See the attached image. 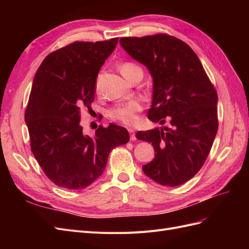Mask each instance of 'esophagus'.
<instances>
[{
	"instance_id": "1",
	"label": "esophagus",
	"mask_w": 249,
	"mask_h": 249,
	"mask_svg": "<svg viewBox=\"0 0 249 249\" xmlns=\"http://www.w3.org/2000/svg\"><path fill=\"white\" fill-rule=\"evenodd\" d=\"M127 131H129V133H130V135H131V140H136V136H135V131H134V129H132V127H129V129H127Z\"/></svg>"
}]
</instances>
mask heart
I'll list each match as a JSON object with an SVG mask.
<instances>
[{
	"label": "heart",
	"instance_id": "heart-1",
	"mask_svg": "<svg viewBox=\"0 0 249 249\" xmlns=\"http://www.w3.org/2000/svg\"><path fill=\"white\" fill-rule=\"evenodd\" d=\"M119 71L123 73V76L126 79L129 78L131 74L141 71L140 67L132 62H124L119 65ZM143 109V105L138 100H133L124 104L117 105V106L113 107L109 111V116L111 119L115 120V122L122 123L126 125H133L138 123V114Z\"/></svg>",
	"mask_w": 249,
	"mask_h": 249
}]
</instances>
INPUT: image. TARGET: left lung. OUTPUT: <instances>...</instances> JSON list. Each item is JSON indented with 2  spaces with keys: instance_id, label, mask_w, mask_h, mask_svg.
<instances>
[{
  "instance_id": "obj_1",
  "label": "left lung",
  "mask_w": 249,
  "mask_h": 249,
  "mask_svg": "<svg viewBox=\"0 0 249 249\" xmlns=\"http://www.w3.org/2000/svg\"><path fill=\"white\" fill-rule=\"evenodd\" d=\"M119 42L152 74L148 119L168 124L136 134L137 139L152 143L156 153L142 170L160 185H182L199 171L213 145L218 130L216 90L197 55L176 37H124Z\"/></svg>"
}]
</instances>
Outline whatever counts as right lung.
<instances>
[{
    "instance_id": "add662e5",
    "label": "right lung",
    "mask_w": 249,
    "mask_h": 249,
    "mask_svg": "<svg viewBox=\"0 0 249 249\" xmlns=\"http://www.w3.org/2000/svg\"><path fill=\"white\" fill-rule=\"evenodd\" d=\"M117 42L74 41L51 53L35 73L25 122L35 159L58 187L91 185L111 150L130 140L127 130L114 124L99 126L92 137L80 124L81 110L94 101L97 73Z\"/></svg>"
}]
</instances>
